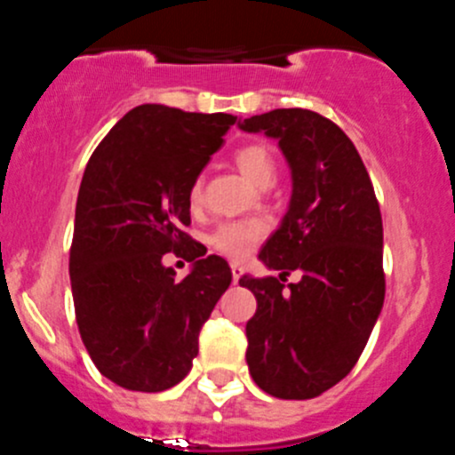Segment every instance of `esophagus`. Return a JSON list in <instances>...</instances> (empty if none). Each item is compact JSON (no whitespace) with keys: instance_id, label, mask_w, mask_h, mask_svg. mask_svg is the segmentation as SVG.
Returning a JSON list of instances; mask_svg holds the SVG:
<instances>
[{"instance_id":"34e87169","label":"esophagus","mask_w":455,"mask_h":455,"mask_svg":"<svg viewBox=\"0 0 455 455\" xmlns=\"http://www.w3.org/2000/svg\"><path fill=\"white\" fill-rule=\"evenodd\" d=\"M241 271H243V268L239 267V264H232V283H239V277H241Z\"/></svg>"}]
</instances>
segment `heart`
Instances as JSON below:
<instances>
[{
  "instance_id": "obj_1",
  "label": "heart",
  "mask_w": 455,
  "mask_h": 455,
  "mask_svg": "<svg viewBox=\"0 0 455 455\" xmlns=\"http://www.w3.org/2000/svg\"><path fill=\"white\" fill-rule=\"evenodd\" d=\"M236 168L241 171V175L248 180L255 187H262L267 182H275V159L268 152V148L264 146H243L241 150H236L235 155ZM191 200L198 203L200 200V184L191 188ZM262 225L259 223H225L219 225L212 236H209V243L214 251H219L220 255L232 257V259H241L251 252V248L255 246V241L262 236Z\"/></svg>"
}]
</instances>
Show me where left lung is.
<instances>
[{
    "instance_id": "1",
    "label": "left lung",
    "mask_w": 455,
    "mask_h": 455,
    "mask_svg": "<svg viewBox=\"0 0 455 455\" xmlns=\"http://www.w3.org/2000/svg\"><path fill=\"white\" fill-rule=\"evenodd\" d=\"M239 130L277 140L291 172L287 214L259 251L280 277L243 275L257 299L246 363L277 399H315L355 367L385 300L383 219L344 132L307 108H275ZM301 280L283 289V277Z\"/></svg>"
}]
</instances>
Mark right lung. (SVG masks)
Returning a JSON list of instances; mask_svg holds the SVG:
<instances>
[{
  "mask_svg": "<svg viewBox=\"0 0 455 455\" xmlns=\"http://www.w3.org/2000/svg\"><path fill=\"white\" fill-rule=\"evenodd\" d=\"M235 123L230 114L140 104L88 159L75 209L72 299L88 355L120 387L178 385L198 355L200 328L230 287L228 262L184 228L191 188ZM166 251L192 262L187 278L163 267Z\"/></svg>",
  "mask_w": 455,
  "mask_h": 455,
  "instance_id": "add662e5",
  "label": "right lung"
}]
</instances>
